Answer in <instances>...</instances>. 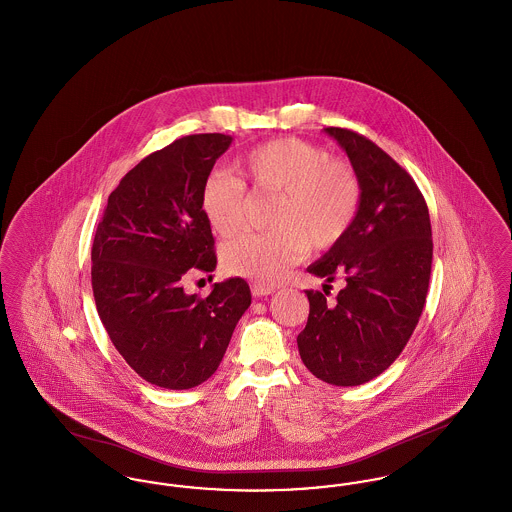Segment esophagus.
Returning a JSON list of instances; mask_svg holds the SVG:
<instances>
[{"mask_svg":"<svg viewBox=\"0 0 512 512\" xmlns=\"http://www.w3.org/2000/svg\"><path fill=\"white\" fill-rule=\"evenodd\" d=\"M274 292H276V290H274L272 286L261 284V282H251V293H253L255 297H265V295H270V293Z\"/></svg>","mask_w":512,"mask_h":512,"instance_id":"1","label":"esophagus"}]
</instances>
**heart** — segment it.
Here are the masks:
<instances>
[{"mask_svg": "<svg viewBox=\"0 0 512 512\" xmlns=\"http://www.w3.org/2000/svg\"><path fill=\"white\" fill-rule=\"evenodd\" d=\"M236 172L255 192L278 194L268 232H245L222 245V267L261 284L280 280L307 249H330L357 219L363 186L357 171L299 138H278L238 159ZM199 205L219 236L242 228L247 192L232 172L205 176Z\"/></svg>", "mask_w": 512, "mask_h": 512, "instance_id": "b5f03b06", "label": "heart"}]
</instances>
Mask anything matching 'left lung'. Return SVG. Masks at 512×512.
I'll return each instance as SVG.
<instances>
[{
	"label": "left lung",
	"instance_id": "1",
	"mask_svg": "<svg viewBox=\"0 0 512 512\" xmlns=\"http://www.w3.org/2000/svg\"><path fill=\"white\" fill-rule=\"evenodd\" d=\"M359 174L363 197L357 219L311 274L345 286L307 290L309 318L297 336L305 366L326 384L361 386L401 355L422 315L432 272L428 205L411 174L363 134L324 128ZM328 286V284H324Z\"/></svg>",
	"mask_w": 512,
	"mask_h": 512
}]
</instances>
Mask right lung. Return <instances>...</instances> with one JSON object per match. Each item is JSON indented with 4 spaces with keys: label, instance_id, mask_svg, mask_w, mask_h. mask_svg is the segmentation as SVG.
<instances>
[{
    "label": "right lung",
    "instance_id": "right-lung-1",
    "mask_svg": "<svg viewBox=\"0 0 512 512\" xmlns=\"http://www.w3.org/2000/svg\"><path fill=\"white\" fill-rule=\"evenodd\" d=\"M232 144L192 134L153 151L111 192L92 245L98 315L124 361L146 382L190 390L215 374L251 305L244 278L184 292L188 272L217 267L215 238L199 192Z\"/></svg>",
    "mask_w": 512,
    "mask_h": 512
}]
</instances>
